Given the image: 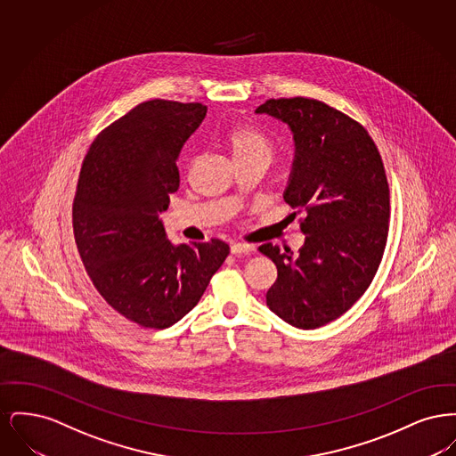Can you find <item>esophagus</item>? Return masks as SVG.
Returning <instances> with one entry per match:
<instances>
[{"mask_svg": "<svg viewBox=\"0 0 456 456\" xmlns=\"http://www.w3.org/2000/svg\"><path fill=\"white\" fill-rule=\"evenodd\" d=\"M253 249H255V248H253L251 244H244V242H238V244H232V246H231V253L236 255V256L249 255Z\"/></svg>", "mask_w": 456, "mask_h": 456, "instance_id": "esophagus-1", "label": "esophagus"}]
</instances>
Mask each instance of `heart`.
<instances>
[{
	"instance_id": "heart-1",
	"label": "heart",
	"mask_w": 456,
	"mask_h": 456,
	"mask_svg": "<svg viewBox=\"0 0 456 456\" xmlns=\"http://www.w3.org/2000/svg\"><path fill=\"white\" fill-rule=\"evenodd\" d=\"M224 143L232 153L234 160L263 159L270 162L273 157L272 142L263 133L248 125H231L224 133Z\"/></svg>"
}]
</instances>
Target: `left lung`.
<instances>
[{"label": "left lung", "instance_id": "1", "mask_svg": "<svg viewBox=\"0 0 456 456\" xmlns=\"http://www.w3.org/2000/svg\"><path fill=\"white\" fill-rule=\"evenodd\" d=\"M255 112L292 131L296 153L283 200L305 212L299 253L272 242L258 248L279 273L266 305L289 325L318 328L350 309L378 272L390 218L385 166L366 128L322 101L270 99Z\"/></svg>", "mask_w": 456, "mask_h": 456}]
</instances>
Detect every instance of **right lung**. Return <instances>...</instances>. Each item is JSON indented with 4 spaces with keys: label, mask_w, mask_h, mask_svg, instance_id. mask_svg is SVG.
I'll use <instances>...</instances> for the list:
<instances>
[{
    "label": "right lung",
    "mask_w": 456,
    "mask_h": 456,
    "mask_svg": "<svg viewBox=\"0 0 456 456\" xmlns=\"http://www.w3.org/2000/svg\"><path fill=\"white\" fill-rule=\"evenodd\" d=\"M207 106L153 99L92 142L73 200L75 242L90 281L119 314L167 328L201 299L229 246L173 244L160 214L179 188L175 160Z\"/></svg>",
    "instance_id": "obj_1"
}]
</instances>
